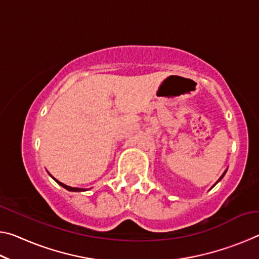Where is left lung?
<instances>
[{"mask_svg": "<svg viewBox=\"0 0 259 259\" xmlns=\"http://www.w3.org/2000/svg\"><path fill=\"white\" fill-rule=\"evenodd\" d=\"M225 174H226V170H225V171H224V174H223V175H222V176H221V178H219V179H218V182H219V181H222V178L225 176ZM218 182H217V183H218ZM217 183H216V184H217ZM216 184H214V185H216ZM214 185H213V186H214ZM213 186H212V187H213Z\"/></svg>", "mask_w": 259, "mask_h": 259, "instance_id": "8db88e82", "label": "left lung"}]
</instances>
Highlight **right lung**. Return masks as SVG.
<instances>
[{
    "label": "right lung",
    "mask_w": 259,
    "mask_h": 259,
    "mask_svg": "<svg viewBox=\"0 0 259 259\" xmlns=\"http://www.w3.org/2000/svg\"><path fill=\"white\" fill-rule=\"evenodd\" d=\"M50 176H51V175H50ZM52 177V176H51ZM52 178H54V177H52ZM55 179V181L57 182V183H58L59 184V185L60 186H63L64 188H66V190L67 191H71V192H82V191H85L84 190V188H77V187H71V186H67V185H65V184H63V183H60L59 181H57V179L56 178H54Z\"/></svg>",
    "instance_id": "1"
}]
</instances>
